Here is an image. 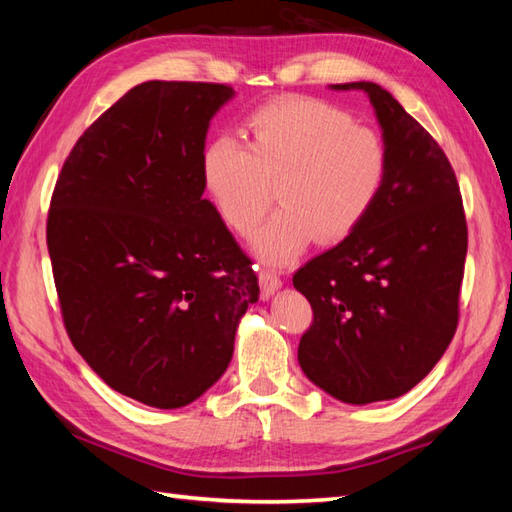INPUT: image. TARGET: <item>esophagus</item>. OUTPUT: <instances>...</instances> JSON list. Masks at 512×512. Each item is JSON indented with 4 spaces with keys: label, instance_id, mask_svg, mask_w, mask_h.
I'll return each mask as SVG.
<instances>
[{
    "label": "esophagus",
    "instance_id": "esophagus-1",
    "mask_svg": "<svg viewBox=\"0 0 512 512\" xmlns=\"http://www.w3.org/2000/svg\"><path fill=\"white\" fill-rule=\"evenodd\" d=\"M259 286H262V297L268 299L275 295V290L281 288V279L275 270H259Z\"/></svg>",
    "mask_w": 512,
    "mask_h": 512
}]
</instances>
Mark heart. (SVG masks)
I'll return each mask as SVG.
<instances>
[{
  "mask_svg": "<svg viewBox=\"0 0 512 512\" xmlns=\"http://www.w3.org/2000/svg\"><path fill=\"white\" fill-rule=\"evenodd\" d=\"M248 145L215 136L202 149V184L222 220L239 235L262 222L273 189L281 209L259 228L253 250L268 264H288L310 246L341 242L361 226L389 178V147L369 127L325 101L288 96L246 121Z\"/></svg>",
  "mask_w": 512,
  "mask_h": 512,
  "instance_id": "obj_1",
  "label": "heart"
}]
</instances>
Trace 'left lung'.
<instances>
[{
	"mask_svg": "<svg viewBox=\"0 0 512 512\" xmlns=\"http://www.w3.org/2000/svg\"><path fill=\"white\" fill-rule=\"evenodd\" d=\"M330 88L367 94L391 167L372 215L292 277L314 312L297 356L325 394L369 405L407 394L447 352L466 220L449 158L394 96L369 81Z\"/></svg>",
	"mask_w": 512,
	"mask_h": 512,
	"instance_id": "8db88e82",
	"label": "left lung"
}]
</instances>
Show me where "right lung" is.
Returning <instances> with one entry per match:
<instances>
[{
  "mask_svg": "<svg viewBox=\"0 0 512 512\" xmlns=\"http://www.w3.org/2000/svg\"><path fill=\"white\" fill-rule=\"evenodd\" d=\"M233 96L220 83L136 85L76 140L52 193L70 341L118 394L156 409L220 380L259 299L250 259L202 198L206 132Z\"/></svg>",
  "mask_w": 512,
  "mask_h": 512,
  "instance_id": "right-lung-1",
  "label": "right lung"
}]
</instances>
